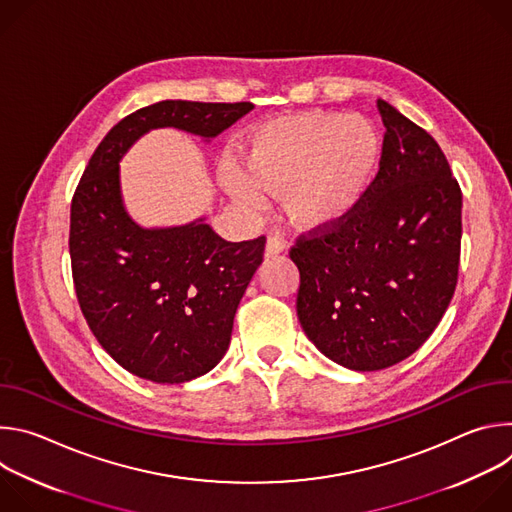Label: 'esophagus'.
<instances>
[{"label": "esophagus", "mask_w": 512, "mask_h": 512, "mask_svg": "<svg viewBox=\"0 0 512 512\" xmlns=\"http://www.w3.org/2000/svg\"><path fill=\"white\" fill-rule=\"evenodd\" d=\"M285 251V243L281 241V237L277 235H269L267 243H265V257H275L279 253Z\"/></svg>", "instance_id": "34e87169"}]
</instances>
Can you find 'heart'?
<instances>
[{
    "label": "heart",
    "instance_id": "1",
    "mask_svg": "<svg viewBox=\"0 0 512 512\" xmlns=\"http://www.w3.org/2000/svg\"><path fill=\"white\" fill-rule=\"evenodd\" d=\"M383 162V135L364 115L306 111L257 125L243 170L225 184L239 204L259 208L261 194H283V212L300 231L330 229L354 212Z\"/></svg>",
    "mask_w": 512,
    "mask_h": 512
}]
</instances>
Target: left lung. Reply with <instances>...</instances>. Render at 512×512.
I'll return each mask as SVG.
<instances>
[{"instance_id": "obj_1", "label": "left lung", "mask_w": 512, "mask_h": 512, "mask_svg": "<svg viewBox=\"0 0 512 512\" xmlns=\"http://www.w3.org/2000/svg\"><path fill=\"white\" fill-rule=\"evenodd\" d=\"M379 174L342 223L300 235L298 318L330 360L381 371L440 324L458 283L462 190L437 141L379 99Z\"/></svg>"}]
</instances>
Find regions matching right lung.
<instances>
[{"instance_id":"1","label":"right lung","mask_w":512,"mask_h":512,"mask_svg":"<svg viewBox=\"0 0 512 512\" xmlns=\"http://www.w3.org/2000/svg\"><path fill=\"white\" fill-rule=\"evenodd\" d=\"M251 109L253 103L196 101L143 107L103 137L72 196L68 247L83 316L135 377L180 385L221 362L265 237L231 243L204 218L139 227L123 204L119 162L152 129L176 127L210 141Z\"/></svg>"}]
</instances>
